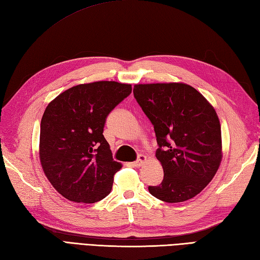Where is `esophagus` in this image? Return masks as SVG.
Wrapping results in <instances>:
<instances>
[{"instance_id":"esophagus-1","label":"esophagus","mask_w":260,"mask_h":260,"mask_svg":"<svg viewBox=\"0 0 260 260\" xmlns=\"http://www.w3.org/2000/svg\"><path fill=\"white\" fill-rule=\"evenodd\" d=\"M146 160V156H144V155H138V157H137V159L133 162V165L134 166H136V167H140V166H142L143 165V162Z\"/></svg>"}]
</instances>
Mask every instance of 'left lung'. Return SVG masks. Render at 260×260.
<instances>
[{
  "label": "left lung",
  "mask_w": 260,
  "mask_h": 260,
  "mask_svg": "<svg viewBox=\"0 0 260 260\" xmlns=\"http://www.w3.org/2000/svg\"><path fill=\"white\" fill-rule=\"evenodd\" d=\"M134 98L154 126L156 157L164 170L154 197L166 203L188 201L213 179L221 160L218 116L207 100L187 84H137Z\"/></svg>",
  "instance_id": "8db88e82"
}]
</instances>
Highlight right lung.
<instances>
[{"label": "right lung", "mask_w": 260, "mask_h": 260, "mask_svg": "<svg viewBox=\"0 0 260 260\" xmlns=\"http://www.w3.org/2000/svg\"><path fill=\"white\" fill-rule=\"evenodd\" d=\"M132 93L131 84L94 82L66 89L47 105L41 120L40 160L59 194L93 204L112 190L122 165L103 135L106 117Z\"/></svg>", "instance_id": "1"}]
</instances>
